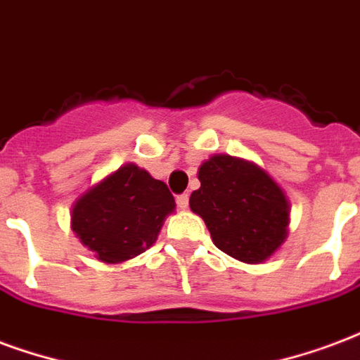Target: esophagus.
<instances>
[{"label":"esophagus","mask_w":360,"mask_h":360,"mask_svg":"<svg viewBox=\"0 0 360 360\" xmlns=\"http://www.w3.org/2000/svg\"><path fill=\"white\" fill-rule=\"evenodd\" d=\"M177 206H179L181 210H187V207H188V194H181V196H177Z\"/></svg>","instance_id":"obj_1"}]
</instances>
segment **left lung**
Listing matches in <instances>:
<instances>
[{
    "label": "left lung",
    "mask_w": 360,
    "mask_h": 360,
    "mask_svg": "<svg viewBox=\"0 0 360 360\" xmlns=\"http://www.w3.org/2000/svg\"><path fill=\"white\" fill-rule=\"evenodd\" d=\"M200 188L191 210L206 223L221 252L257 265L288 238L290 202L263 167L229 154H214L198 167Z\"/></svg>",
    "instance_id": "left-lung-1"
}]
</instances>
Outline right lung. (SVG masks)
Returning <instances> with one entry per match:
<instances>
[{
  "mask_svg": "<svg viewBox=\"0 0 360 360\" xmlns=\"http://www.w3.org/2000/svg\"><path fill=\"white\" fill-rule=\"evenodd\" d=\"M173 212L166 183L129 162L79 194L70 227L98 262L118 265L153 246Z\"/></svg>",
  "mask_w": 360,
  "mask_h": 360,
  "instance_id": "obj_1",
  "label": "right lung"
}]
</instances>
